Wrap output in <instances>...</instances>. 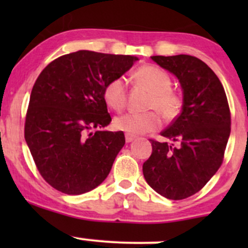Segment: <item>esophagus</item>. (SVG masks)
Wrapping results in <instances>:
<instances>
[{
	"label": "esophagus",
	"mask_w": 248,
	"mask_h": 248,
	"mask_svg": "<svg viewBox=\"0 0 248 248\" xmlns=\"http://www.w3.org/2000/svg\"><path fill=\"white\" fill-rule=\"evenodd\" d=\"M136 139V136H132V134H126V142H131Z\"/></svg>",
	"instance_id": "obj_1"
}]
</instances>
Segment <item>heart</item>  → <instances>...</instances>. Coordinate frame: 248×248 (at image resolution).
Here are the masks:
<instances>
[{
  "label": "heart",
  "instance_id": "heart-1",
  "mask_svg": "<svg viewBox=\"0 0 248 248\" xmlns=\"http://www.w3.org/2000/svg\"><path fill=\"white\" fill-rule=\"evenodd\" d=\"M137 82L151 93L146 108L155 111L144 114L127 112L114 119V127L127 134H141L152 132L161 126V114L164 121L176 120L184 108V98L179 92L171 90L172 80L163 69L156 66L140 67L134 73ZM127 86L124 78L119 77L110 80L103 90L106 103L114 110H122L127 104ZM157 112L156 113L155 111Z\"/></svg>",
  "mask_w": 248,
  "mask_h": 248
}]
</instances>
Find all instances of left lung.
I'll return each instance as SVG.
<instances>
[{
    "mask_svg": "<svg viewBox=\"0 0 248 248\" xmlns=\"http://www.w3.org/2000/svg\"><path fill=\"white\" fill-rule=\"evenodd\" d=\"M151 59L177 77L184 108L161 133L171 144L150 139L152 154L142 164V174L157 193L181 201L201 191L221 167L231 134V109L222 82L202 60L191 55Z\"/></svg>",
    "mask_w": 248,
    "mask_h": 248,
    "instance_id": "left-lung-1",
    "label": "left lung"
}]
</instances>
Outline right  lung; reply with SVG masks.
Here are the masks:
<instances>
[{
    "label": "right lung",
    "mask_w": 248,
    "mask_h": 248,
    "mask_svg": "<svg viewBox=\"0 0 248 248\" xmlns=\"http://www.w3.org/2000/svg\"><path fill=\"white\" fill-rule=\"evenodd\" d=\"M136 56L79 50L50 62L32 87L25 140L44 180L66 194L102 184L124 145V132L99 131L111 117L103 98L110 80Z\"/></svg>",
    "instance_id": "obj_1"
}]
</instances>
